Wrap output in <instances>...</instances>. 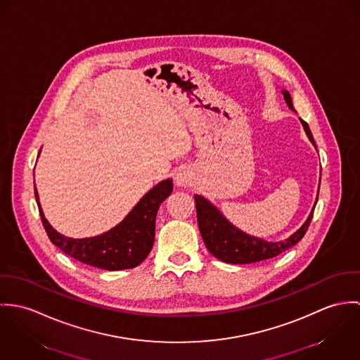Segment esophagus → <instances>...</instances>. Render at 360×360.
<instances>
[{
	"instance_id": "esophagus-1",
	"label": "esophagus",
	"mask_w": 360,
	"mask_h": 360,
	"mask_svg": "<svg viewBox=\"0 0 360 360\" xmlns=\"http://www.w3.org/2000/svg\"><path fill=\"white\" fill-rule=\"evenodd\" d=\"M189 182H191V179H189V175L186 172H179L176 175V184L179 186H188Z\"/></svg>"
}]
</instances>
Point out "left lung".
<instances>
[{
  "label": "left lung",
  "mask_w": 360,
  "mask_h": 360,
  "mask_svg": "<svg viewBox=\"0 0 360 360\" xmlns=\"http://www.w3.org/2000/svg\"><path fill=\"white\" fill-rule=\"evenodd\" d=\"M283 96L288 108L294 110L290 94L287 91H283ZM301 122L311 142L316 145L314 141L312 132L309 129V125L304 120H301ZM195 202H196V211H198L200 233L205 243V247L214 257L228 264H251V262L274 258L281 252H284L285 250L295 245L304 238V235L309 228V224L312 221L314 211H315V207H314L305 224L288 239L278 241V243H271V241H265V240L245 235L244 232L235 228L231 222H228L224 218V215L210 201H207L199 195H195Z\"/></svg>",
  "instance_id": "obj_1"
}]
</instances>
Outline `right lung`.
Listing matches in <instances>:
<instances>
[{
  "mask_svg": "<svg viewBox=\"0 0 360 360\" xmlns=\"http://www.w3.org/2000/svg\"><path fill=\"white\" fill-rule=\"evenodd\" d=\"M172 192V181L165 179L143 196L135 208L112 231L88 239H70L58 233L45 219L39 201L41 222L49 240L65 254L86 265L120 271L138 266L150 252L155 243L156 215L161 202Z\"/></svg>",
  "mask_w": 360,
  "mask_h": 360,
  "instance_id": "add662e5",
  "label": "right lung"
}]
</instances>
